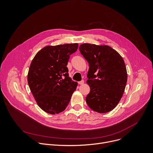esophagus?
<instances>
[{
	"label": "esophagus",
	"mask_w": 153,
	"mask_h": 153,
	"mask_svg": "<svg viewBox=\"0 0 153 153\" xmlns=\"http://www.w3.org/2000/svg\"><path fill=\"white\" fill-rule=\"evenodd\" d=\"M78 83H79V85H82V84L84 83V80H81V81H80V82H78Z\"/></svg>",
	"instance_id": "1"
}]
</instances>
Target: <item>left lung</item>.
Here are the masks:
<instances>
[{
    "label": "left lung",
    "instance_id": "left-lung-1",
    "mask_svg": "<svg viewBox=\"0 0 153 153\" xmlns=\"http://www.w3.org/2000/svg\"><path fill=\"white\" fill-rule=\"evenodd\" d=\"M80 53L89 64L86 83L90 92L86 102L99 113L110 112L120 102L127 82V71L122 56L108 45L83 43Z\"/></svg>",
    "mask_w": 153,
    "mask_h": 153
}]
</instances>
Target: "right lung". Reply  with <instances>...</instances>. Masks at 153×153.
<instances>
[{
	"mask_svg": "<svg viewBox=\"0 0 153 153\" xmlns=\"http://www.w3.org/2000/svg\"><path fill=\"white\" fill-rule=\"evenodd\" d=\"M78 43L47 46L33 58L28 73V83L38 106L55 114L66 109L77 82L71 80L67 67L70 55Z\"/></svg>",
	"mask_w": 153,
	"mask_h": 153,
	"instance_id": "obj_1",
	"label": "right lung"
}]
</instances>
